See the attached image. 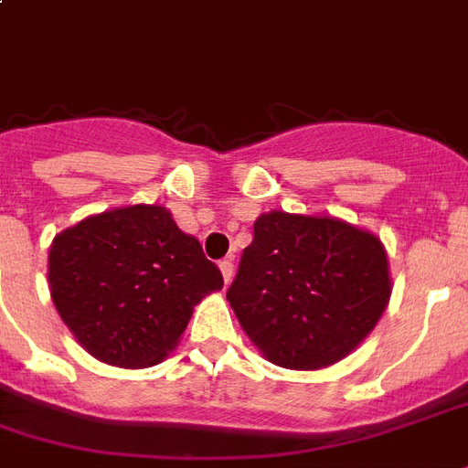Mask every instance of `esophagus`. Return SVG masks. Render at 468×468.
<instances>
[{"label":"esophagus","instance_id":"obj_1","mask_svg":"<svg viewBox=\"0 0 468 468\" xmlns=\"http://www.w3.org/2000/svg\"><path fill=\"white\" fill-rule=\"evenodd\" d=\"M218 267H220V274H223V282H226V284H230V282H233V271H235L233 257H226V260H220Z\"/></svg>","mask_w":468,"mask_h":468}]
</instances>
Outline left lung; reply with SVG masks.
<instances>
[{"label": "left lung", "mask_w": 468, "mask_h": 468, "mask_svg": "<svg viewBox=\"0 0 468 468\" xmlns=\"http://www.w3.org/2000/svg\"><path fill=\"white\" fill-rule=\"evenodd\" d=\"M226 296L270 362L320 369L374 330L391 296L388 260L345 220L271 211L255 220Z\"/></svg>", "instance_id": "obj_1"}]
</instances>
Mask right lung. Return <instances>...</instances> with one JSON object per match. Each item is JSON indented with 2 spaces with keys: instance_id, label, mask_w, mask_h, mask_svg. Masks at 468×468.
I'll return each mask as SVG.
<instances>
[{
  "instance_id": "obj_1",
  "label": "right lung",
  "mask_w": 468,
  "mask_h": 468,
  "mask_svg": "<svg viewBox=\"0 0 468 468\" xmlns=\"http://www.w3.org/2000/svg\"><path fill=\"white\" fill-rule=\"evenodd\" d=\"M53 303L82 347L113 367H153L223 274L162 206L99 213L55 235Z\"/></svg>"
}]
</instances>
